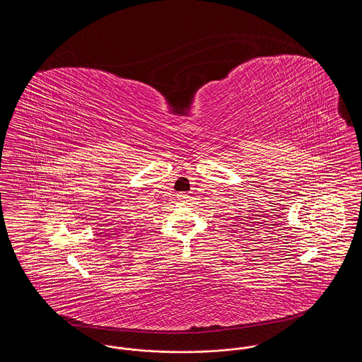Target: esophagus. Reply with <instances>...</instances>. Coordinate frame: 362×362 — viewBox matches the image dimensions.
I'll return each mask as SVG.
<instances>
[{"instance_id":"1","label":"esophagus","mask_w":362,"mask_h":362,"mask_svg":"<svg viewBox=\"0 0 362 362\" xmlns=\"http://www.w3.org/2000/svg\"><path fill=\"white\" fill-rule=\"evenodd\" d=\"M189 194H186V192H180V194H177V201L179 202H187L189 201Z\"/></svg>"}]
</instances>
